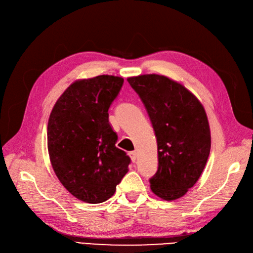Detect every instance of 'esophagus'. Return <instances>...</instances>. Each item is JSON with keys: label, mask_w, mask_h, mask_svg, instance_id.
Returning <instances> with one entry per match:
<instances>
[{"label": "esophagus", "mask_w": 253, "mask_h": 253, "mask_svg": "<svg viewBox=\"0 0 253 253\" xmlns=\"http://www.w3.org/2000/svg\"><path fill=\"white\" fill-rule=\"evenodd\" d=\"M128 155H129V157H131L132 162H133V163H135V162H136V159H137V153H136L135 151H132V152H129V153H128Z\"/></svg>", "instance_id": "1"}]
</instances>
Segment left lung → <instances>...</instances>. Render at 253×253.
<instances>
[{
    "label": "left lung",
    "mask_w": 253,
    "mask_h": 253,
    "mask_svg": "<svg viewBox=\"0 0 253 253\" xmlns=\"http://www.w3.org/2000/svg\"><path fill=\"white\" fill-rule=\"evenodd\" d=\"M127 81L147 109L157 139L158 169L151 190L165 201L177 200L201 177L210 154L206 111L189 89L166 76L140 75Z\"/></svg>",
    "instance_id": "1"
}]
</instances>
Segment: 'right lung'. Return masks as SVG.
Masks as SVG:
<instances>
[{
  "label": "right lung",
  "mask_w": 253,
  "mask_h": 253,
  "mask_svg": "<svg viewBox=\"0 0 253 253\" xmlns=\"http://www.w3.org/2000/svg\"><path fill=\"white\" fill-rule=\"evenodd\" d=\"M124 78L101 75L77 80L53 105L47 125L52 169L78 200L99 204L111 198L131 159L116 145L109 109Z\"/></svg>",
  "instance_id": "add662e5"
}]
</instances>
